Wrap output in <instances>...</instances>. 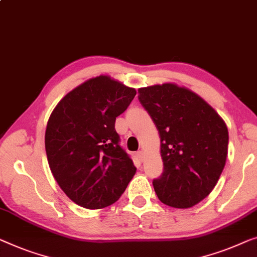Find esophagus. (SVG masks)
Returning a JSON list of instances; mask_svg holds the SVG:
<instances>
[{
  "label": "esophagus",
  "mask_w": 257,
  "mask_h": 257,
  "mask_svg": "<svg viewBox=\"0 0 257 257\" xmlns=\"http://www.w3.org/2000/svg\"><path fill=\"white\" fill-rule=\"evenodd\" d=\"M137 156H138V159L140 160V161H143V160H144V152L143 151H138Z\"/></svg>",
  "instance_id": "1"
}]
</instances>
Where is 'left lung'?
Returning <instances> with one entry per match:
<instances>
[{
	"label": "left lung",
	"instance_id": "1",
	"mask_svg": "<svg viewBox=\"0 0 257 257\" xmlns=\"http://www.w3.org/2000/svg\"><path fill=\"white\" fill-rule=\"evenodd\" d=\"M138 98L154 121L163 172L153 180L166 205L187 209L210 195L228 150L225 121L202 97L173 83L140 88Z\"/></svg>",
	"mask_w": 257,
	"mask_h": 257
}]
</instances>
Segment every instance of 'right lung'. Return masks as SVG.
I'll use <instances>...</instances> for the list:
<instances>
[{"label":"right lung","instance_id":"add662e5","mask_svg":"<svg viewBox=\"0 0 257 257\" xmlns=\"http://www.w3.org/2000/svg\"><path fill=\"white\" fill-rule=\"evenodd\" d=\"M136 94L101 75L73 89L51 113L45 132L48 165L77 205L90 210L111 205L135 176L137 168L119 145L114 122Z\"/></svg>","mask_w":257,"mask_h":257}]
</instances>
